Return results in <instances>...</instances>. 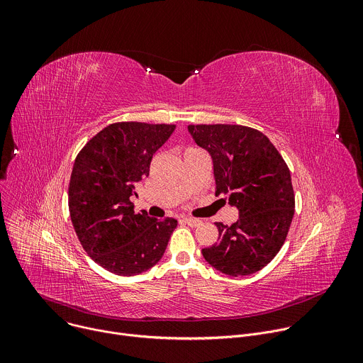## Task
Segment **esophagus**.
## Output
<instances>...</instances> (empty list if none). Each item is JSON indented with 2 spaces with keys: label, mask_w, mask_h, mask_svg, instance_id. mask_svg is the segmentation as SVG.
<instances>
[{
  "label": "esophagus",
  "mask_w": 363,
  "mask_h": 363,
  "mask_svg": "<svg viewBox=\"0 0 363 363\" xmlns=\"http://www.w3.org/2000/svg\"><path fill=\"white\" fill-rule=\"evenodd\" d=\"M184 223L185 224H188L189 227H198V225H201V220H198V218H191V217H188V218H184Z\"/></svg>",
  "instance_id": "1"
}]
</instances>
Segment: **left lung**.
Here are the masks:
<instances>
[{"mask_svg":"<svg viewBox=\"0 0 363 363\" xmlns=\"http://www.w3.org/2000/svg\"><path fill=\"white\" fill-rule=\"evenodd\" d=\"M198 146L211 155L216 194L238 210L231 225L216 223L218 242L202 248L206 263L240 277L266 267L286 241L294 192L290 171L270 139L240 125H189Z\"/></svg>","mask_w":363,"mask_h":363,"instance_id":"obj_1","label":"left lung"}]
</instances>
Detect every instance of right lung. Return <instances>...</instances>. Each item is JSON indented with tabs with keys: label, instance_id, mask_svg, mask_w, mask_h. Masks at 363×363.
Wrapping results in <instances>:
<instances>
[{
	"label": "right lung",
	"instance_id": "right-lung-1",
	"mask_svg": "<svg viewBox=\"0 0 363 363\" xmlns=\"http://www.w3.org/2000/svg\"><path fill=\"white\" fill-rule=\"evenodd\" d=\"M175 125L119 122L101 129L79 152L69 185L74 231L94 263L118 276L157 264L178 225L175 218L136 214L130 196L149 175L153 153Z\"/></svg>",
	"mask_w": 363,
	"mask_h": 363
}]
</instances>
